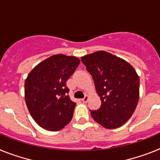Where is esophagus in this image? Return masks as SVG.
Returning <instances> with one entry per match:
<instances>
[{
    "instance_id": "esophagus-1",
    "label": "esophagus",
    "mask_w": 160,
    "mask_h": 160,
    "mask_svg": "<svg viewBox=\"0 0 160 160\" xmlns=\"http://www.w3.org/2000/svg\"><path fill=\"white\" fill-rule=\"evenodd\" d=\"M88 99H89V96L88 95H86L84 98H83L82 99V101L83 102H87L88 101Z\"/></svg>"
}]
</instances>
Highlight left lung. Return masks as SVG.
<instances>
[{
    "label": "left lung",
    "mask_w": 160,
    "mask_h": 160,
    "mask_svg": "<svg viewBox=\"0 0 160 160\" xmlns=\"http://www.w3.org/2000/svg\"><path fill=\"white\" fill-rule=\"evenodd\" d=\"M82 62L94 79L102 104L90 111L94 121L107 129H115L131 117L139 98V78L123 59L106 51L82 57Z\"/></svg>",
    "instance_id": "8db88e82"
}]
</instances>
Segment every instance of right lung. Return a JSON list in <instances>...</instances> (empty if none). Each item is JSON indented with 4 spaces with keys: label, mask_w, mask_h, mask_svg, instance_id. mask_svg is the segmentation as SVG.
Returning a JSON list of instances; mask_svg holds the SVG:
<instances>
[{
    "label": "right lung",
    "mask_w": 160,
    "mask_h": 160,
    "mask_svg": "<svg viewBox=\"0 0 160 160\" xmlns=\"http://www.w3.org/2000/svg\"><path fill=\"white\" fill-rule=\"evenodd\" d=\"M80 63L78 58L57 54L35 66L25 82V99L31 116L41 128L58 131L71 121L76 103L66 81Z\"/></svg>",
    "instance_id": "1"
}]
</instances>
